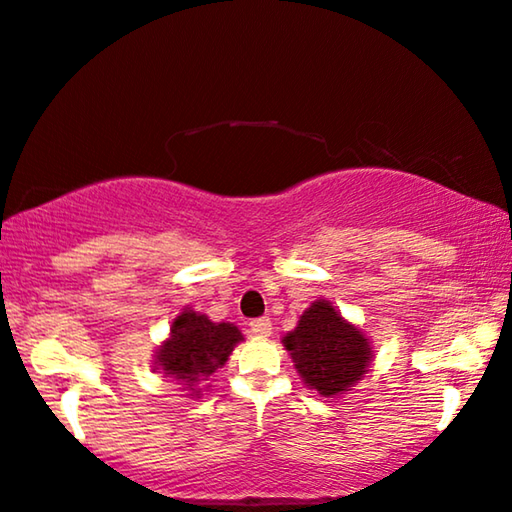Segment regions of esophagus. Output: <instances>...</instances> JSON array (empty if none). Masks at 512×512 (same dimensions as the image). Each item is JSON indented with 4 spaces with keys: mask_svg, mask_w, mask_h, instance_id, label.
<instances>
[{
    "mask_svg": "<svg viewBox=\"0 0 512 512\" xmlns=\"http://www.w3.org/2000/svg\"><path fill=\"white\" fill-rule=\"evenodd\" d=\"M250 331H253L255 336H269L271 334V320L269 318L250 320Z\"/></svg>",
    "mask_w": 512,
    "mask_h": 512,
    "instance_id": "obj_1",
    "label": "esophagus"
}]
</instances>
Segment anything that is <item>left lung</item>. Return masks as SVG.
Here are the masks:
<instances>
[{
	"instance_id": "1",
	"label": "left lung",
	"mask_w": 512,
	"mask_h": 512,
	"mask_svg": "<svg viewBox=\"0 0 512 512\" xmlns=\"http://www.w3.org/2000/svg\"><path fill=\"white\" fill-rule=\"evenodd\" d=\"M299 376L322 397H334L366 373L371 362L369 338L345 322L329 301L320 299L301 315L283 338Z\"/></svg>"
}]
</instances>
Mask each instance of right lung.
Returning a JSON list of instances; mask_svg holds the SVG:
<instances>
[{"label":"right lung","mask_w":512,"mask_h":512,"mask_svg":"<svg viewBox=\"0 0 512 512\" xmlns=\"http://www.w3.org/2000/svg\"><path fill=\"white\" fill-rule=\"evenodd\" d=\"M241 338V331L229 322H211L206 315L185 311L171 325V338L157 352L155 364L197 397L199 390L192 385L218 371Z\"/></svg>","instance_id":"add662e5"}]
</instances>
